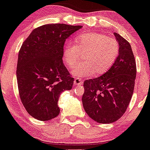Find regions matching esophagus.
Listing matches in <instances>:
<instances>
[{
  "label": "esophagus",
  "instance_id": "34e87169",
  "mask_svg": "<svg viewBox=\"0 0 150 150\" xmlns=\"http://www.w3.org/2000/svg\"><path fill=\"white\" fill-rule=\"evenodd\" d=\"M83 83V81H82L81 79L79 78H76L74 79V86H81Z\"/></svg>",
  "mask_w": 150,
  "mask_h": 150
}]
</instances>
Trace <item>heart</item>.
<instances>
[{"label": "heart", "instance_id": "b5f03b06", "mask_svg": "<svg viewBox=\"0 0 150 150\" xmlns=\"http://www.w3.org/2000/svg\"><path fill=\"white\" fill-rule=\"evenodd\" d=\"M74 43L64 45L62 59L67 68L76 67L83 57V64L77 66L73 74L77 77L100 76L114 65L120 52V45L116 39L101 33H86L78 35Z\"/></svg>", "mask_w": 150, "mask_h": 150}]
</instances>
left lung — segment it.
Segmentation results:
<instances>
[{
  "label": "left lung",
  "instance_id": "left-lung-1",
  "mask_svg": "<svg viewBox=\"0 0 150 150\" xmlns=\"http://www.w3.org/2000/svg\"><path fill=\"white\" fill-rule=\"evenodd\" d=\"M114 34L120 45L115 63L102 76L83 83V109L98 123L109 124L120 119L134 92L137 67L132 47L119 33Z\"/></svg>",
  "mask_w": 150,
  "mask_h": 150
}]
</instances>
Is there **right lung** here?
<instances>
[{
	"mask_svg": "<svg viewBox=\"0 0 150 150\" xmlns=\"http://www.w3.org/2000/svg\"><path fill=\"white\" fill-rule=\"evenodd\" d=\"M81 25L46 24L35 28L18 53L16 76L19 96L33 118L48 121L59 114L58 101L71 90L74 78L63 64L66 40Z\"/></svg>",
	"mask_w": 150,
	"mask_h": 150,
	"instance_id": "obj_1",
	"label": "right lung"
}]
</instances>
